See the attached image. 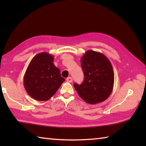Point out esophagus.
Returning <instances> with one entry per match:
<instances>
[{"mask_svg": "<svg viewBox=\"0 0 146 146\" xmlns=\"http://www.w3.org/2000/svg\"><path fill=\"white\" fill-rule=\"evenodd\" d=\"M66 81H67L68 82H72L73 81V78L71 77V76H69L67 78H66Z\"/></svg>", "mask_w": 146, "mask_h": 146, "instance_id": "34e87169", "label": "esophagus"}]
</instances>
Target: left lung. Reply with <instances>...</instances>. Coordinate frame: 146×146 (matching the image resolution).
<instances>
[{
	"instance_id": "left-lung-1",
	"label": "left lung",
	"mask_w": 146,
	"mask_h": 146,
	"mask_svg": "<svg viewBox=\"0 0 146 146\" xmlns=\"http://www.w3.org/2000/svg\"><path fill=\"white\" fill-rule=\"evenodd\" d=\"M84 80L74 88L80 98L91 104L102 102L110 97L114 85L111 64L104 54L88 50L81 58Z\"/></svg>"
}]
</instances>
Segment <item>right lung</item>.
I'll list each match as a JSON object with an SVG mask.
<instances>
[{
    "label": "right lung",
    "mask_w": 146,
    "mask_h": 146,
    "mask_svg": "<svg viewBox=\"0 0 146 146\" xmlns=\"http://www.w3.org/2000/svg\"><path fill=\"white\" fill-rule=\"evenodd\" d=\"M54 57L46 52L32 58L24 76V86L28 95L39 101L49 100L55 95L65 79L54 65Z\"/></svg>",
    "instance_id": "add662e5"
}]
</instances>
